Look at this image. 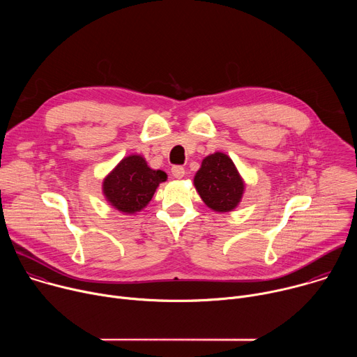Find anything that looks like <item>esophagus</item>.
<instances>
[{
  "label": "esophagus",
  "mask_w": 357,
  "mask_h": 357,
  "mask_svg": "<svg viewBox=\"0 0 357 357\" xmlns=\"http://www.w3.org/2000/svg\"><path fill=\"white\" fill-rule=\"evenodd\" d=\"M171 172H172V175H174L176 179H181V178H183V176H185V168H183V167H181V165H175V167H172Z\"/></svg>",
  "instance_id": "obj_1"
}]
</instances>
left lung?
Here are the masks:
<instances>
[{"label": "left lung", "mask_w": 357, "mask_h": 357, "mask_svg": "<svg viewBox=\"0 0 357 357\" xmlns=\"http://www.w3.org/2000/svg\"><path fill=\"white\" fill-rule=\"evenodd\" d=\"M193 185L205 205L220 213L238 206L245 186L234 162L223 152H215L202 161Z\"/></svg>", "instance_id": "obj_1"}]
</instances>
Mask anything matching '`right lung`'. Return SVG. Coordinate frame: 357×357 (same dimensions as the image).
Returning a JSON list of instances; mask_svg holds the SVG:
<instances>
[{"label": "right lung", "mask_w": 357, "mask_h": 357, "mask_svg": "<svg viewBox=\"0 0 357 357\" xmlns=\"http://www.w3.org/2000/svg\"><path fill=\"white\" fill-rule=\"evenodd\" d=\"M167 178L164 171L151 169L141 155H128L105 178L103 193L113 208L134 215L148 205Z\"/></svg>", "instance_id": "1"}]
</instances>
